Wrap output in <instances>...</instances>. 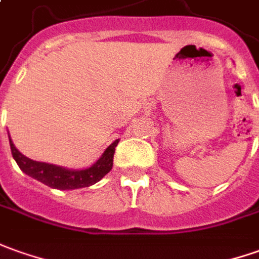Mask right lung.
<instances>
[{
	"label": "right lung",
	"mask_w": 259,
	"mask_h": 259,
	"mask_svg": "<svg viewBox=\"0 0 259 259\" xmlns=\"http://www.w3.org/2000/svg\"><path fill=\"white\" fill-rule=\"evenodd\" d=\"M8 137H10V135H8ZM117 143H119V140H115L110 144L105 150V153L102 154V157L89 168L70 170V168H65V167L55 166V164L28 159L22 153H19V150L14 146L11 137H10L12 157L15 159L19 168L25 174H28L29 177L47 184L51 189L58 190L83 189V187H89V186L102 180L113 167V154H115Z\"/></svg>",
	"instance_id": "add662e5"
}]
</instances>
